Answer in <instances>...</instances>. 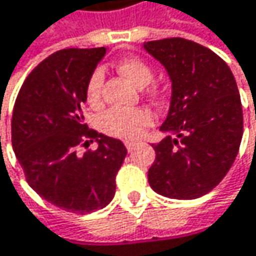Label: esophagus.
I'll use <instances>...</instances> for the list:
<instances>
[{
    "label": "esophagus",
    "instance_id": "obj_1",
    "mask_svg": "<svg viewBox=\"0 0 256 256\" xmlns=\"http://www.w3.org/2000/svg\"><path fill=\"white\" fill-rule=\"evenodd\" d=\"M124 145H126V148H128V152H133L134 146H136V144H134V142H126Z\"/></svg>",
    "mask_w": 256,
    "mask_h": 256
}]
</instances>
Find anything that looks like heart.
<instances>
[{"label":"heart","mask_w":256,"mask_h":256,"mask_svg":"<svg viewBox=\"0 0 256 256\" xmlns=\"http://www.w3.org/2000/svg\"><path fill=\"white\" fill-rule=\"evenodd\" d=\"M116 68L120 74L128 78L139 88L148 84L154 76L151 66L139 57H124L117 62ZM105 74L102 68H95L90 73L84 90L86 101L90 105L100 104ZM151 94L156 95L158 89L154 88ZM152 123L154 117L151 111L146 108H110L100 117V128L104 133L126 140L138 139Z\"/></svg>","instance_id":"b5f03b06"}]
</instances>
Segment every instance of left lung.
Returning a JSON list of instances; mask_svg holds the SVG:
<instances>
[{"mask_svg":"<svg viewBox=\"0 0 256 256\" xmlns=\"http://www.w3.org/2000/svg\"><path fill=\"white\" fill-rule=\"evenodd\" d=\"M145 50L168 72L173 95L168 136L152 145L151 188L173 199L211 192L228 173L244 134V111L234 76L210 48L183 38L145 42Z\"/></svg>","mask_w":256,"mask_h":256,"instance_id":"obj_1","label":"left lung"}]
</instances>
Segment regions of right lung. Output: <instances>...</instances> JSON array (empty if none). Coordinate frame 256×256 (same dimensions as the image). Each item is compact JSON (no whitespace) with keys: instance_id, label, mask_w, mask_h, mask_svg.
Masks as SVG:
<instances>
[{"instance_id":"1","label":"right lung","mask_w":256,"mask_h":256,"mask_svg":"<svg viewBox=\"0 0 256 256\" xmlns=\"http://www.w3.org/2000/svg\"><path fill=\"white\" fill-rule=\"evenodd\" d=\"M105 48H67L40 61L23 82L12 117V144L38 195L68 212L104 208L116 194L124 156L122 140L84 123L86 83ZM92 140L96 150L80 157Z\"/></svg>"}]
</instances>
